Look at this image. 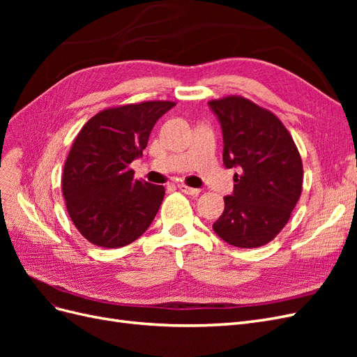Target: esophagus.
<instances>
[{"mask_svg": "<svg viewBox=\"0 0 357 357\" xmlns=\"http://www.w3.org/2000/svg\"><path fill=\"white\" fill-rule=\"evenodd\" d=\"M178 189L183 192V193H186V195H193V197H197V195H199V189H195V188H189V186H186V185H178Z\"/></svg>", "mask_w": 357, "mask_h": 357, "instance_id": "1", "label": "esophagus"}]
</instances>
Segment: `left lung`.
Masks as SVG:
<instances>
[{
  "label": "left lung",
  "instance_id": "1",
  "mask_svg": "<svg viewBox=\"0 0 357 357\" xmlns=\"http://www.w3.org/2000/svg\"><path fill=\"white\" fill-rule=\"evenodd\" d=\"M223 132V164L238 167L234 193L213 223L223 241L255 248L273 241L290 219L302 192V160L280 119L240 95L208 101Z\"/></svg>",
  "mask_w": 357,
  "mask_h": 357
}]
</instances>
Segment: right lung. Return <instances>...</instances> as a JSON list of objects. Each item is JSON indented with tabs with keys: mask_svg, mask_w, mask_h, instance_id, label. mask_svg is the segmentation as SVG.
Listing matches in <instances>:
<instances>
[{
	"mask_svg": "<svg viewBox=\"0 0 357 357\" xmlns=\"http://www.w3.org/2000/svg\"><path fill=\"white\" fill-rule=\"evenodd\" d=\"M172 101L105 109L75 137L62 172V193L75 228L89 243L119 248L142 236L160 207L165 188L134 178L149 135Z\"/></svg>",
	"mask_w": 357,
	"mask_h": 357,
	"instance_id": "obj_1",
	"label": "right lung"
}]
</instances>
